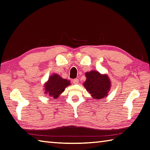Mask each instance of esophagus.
I'll return each instance as SVG.
<instances>
[{
	"label": "esophagus",
	"instance_id": "esophagus-1",
	"mask_svg": "<svg viewBox=\"0 0 150 150\" xmlns=\"http://www.w3.org/2000/svg\"><path fill=\"white\" fill-rule=\"evenodd\" d=\"M72 81H73V83H74V84H78L79 83V79H77V78H76L74 79H73Z\"/></svg>",
	"mask_w": 150,
	"mask_h": 150
}]
</instances>
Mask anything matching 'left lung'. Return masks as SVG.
<instances>
[{
    "instance_id": "left-lung-1",
    "label": "left lung",
    "mask_w": 150,
    "mask_h": 150,
    "mask_svg": "<svg viewBox=\"0 0 150 150\" xmlns=\"http://www.w3.org/2000/svg\"><path fill=\"white\" fill-rule=\"evenodd\" d=\"M85 76L87 79L83 85L93 98L102 99L108 96L111 88V81L108 75L91 71L85 73Z\"/></svg>"
}]
</instances>
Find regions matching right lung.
<instances>
[{"label": "right lung", "instance_id": "right-lung-1", "mask_svg": "<svg viewBox=\"0 0 150 150\" xmlns=\"http://www.w3.org/2000/svg\"><path fill=\"white\" fill-rule=\"evenodd\" d=\"M70 82L69 80L62 78L58 74H54L50 76L45 84V93L56 99L65 91L67 87L71 85Z\"/></svg>", "mask_w": 150, "mask_h": 150}]
</instances>
